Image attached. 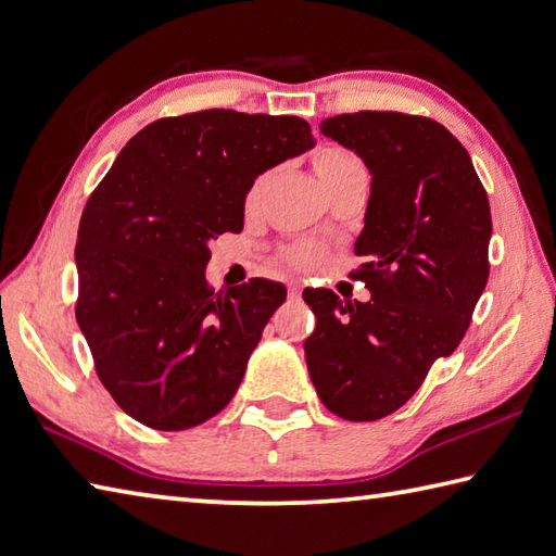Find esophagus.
<instances>
[{
  "mask_svg": "<svg viewBox=\"0 0 556 556\" xmlns=\"http://www.w3.org/2000/svg\"><path fill=\"white\" fill-rule=\"evenodd\" d=\"M288 295H290V300H298L302 295L300 282H288Z\"/></svg>",
  "mask_w": 556,
  "mask_h": 556,
  "instance_id": "34e87169",
  "label": "esophagus"
}]
</instances>
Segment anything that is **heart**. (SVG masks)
<instances>
[{
  "instance_id": "b5f03b06",
  "label": "heart",
  "mask_w": 556,
  "mask_h": 556,
  "mask_svg": "<svg viewBox=\"0 0 556 556\" xmlns=\"http://www.w3.org/2000/svg\"><path fill=\"white\" fill-rule=\"evenodd\" d=\"M312 166L317 172L321 186L327 188V193H333L337 188L355 179H368V169H365L361 156L341 148V144H321V148L314 150ZM264 186L266 176H258L249 191V203L256 201ZM324 256H327V249L319 242H314V239H298V242H290L280 249V258L295 268H317Z\"/></svg>"
}]
</instances>
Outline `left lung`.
I'll list each match as a JSON object with an SVG mask.
<instances>
[{
  "mask_svg": "<svg viewBox=\"0 0 556 556\" xmlns=\"http://www.w3.org/2000/svg\"><path fill=\"white\" fill-rule=\"evenodd\" d=\"M319 130L372 174L353 270L368 302L305 290L314 390L345 421L394 414L453 353L489 280L491 211L467 150L441 123L396 111L341 113Z\"/></svg>",
  "mask_w": 556,
  "mask_h": 556,
  "instance_id": "1",
  "label": "left lung"
}]
</instances>
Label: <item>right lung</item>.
Segmentation results:
<instances>
[{"instance_id":"1","label":"right lung","mask_w":556,"mask_h":556,"mask_svg":"<svg viewBox=\"0 0 556 556\" xmlns=\"http://www.w3.org/2000/svg\"><path fill=\"white\" fill-rule=\"evenodd\" d=\"M314 148L298 115L211 109L160 118L115 156L77 232V324L125 414L186 431L232 400L280 282L207 286L211 239L242 232L258 174Z\"/></svg>"}]
</instances>
